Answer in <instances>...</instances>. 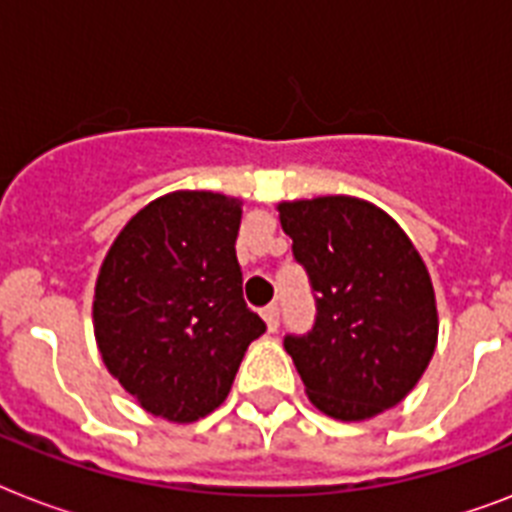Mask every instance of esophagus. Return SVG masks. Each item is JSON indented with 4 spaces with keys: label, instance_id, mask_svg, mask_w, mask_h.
<instances>
[{
    "label": "esophagus",
    "instance_id": "1",
    "mask_svg": "<svg viewBox=\"0 0 512 512\" xmlns=\"http://www.w3.org/2000/svg\"><path fill=\"white\" fill-rule=\"evenodd\" d=\"M263 321L265 327H268V332H276V329H279V308H276V305H265Z\"/></svg>",
    "mask_w": 512,
    "mask_h": 512
}]
</instances>
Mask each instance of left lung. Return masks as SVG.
<instances>
[{"mask_svg":"<svg viewBox=\"0 0 512 512\" xmlns=\"http://www.w3.org/2000/svg\"><path fill=\"white\" fill-rule=\"evenodd\" d=\"M281 228L311 276L313 332L284 348L311 404L332 420H372L401 404L438 342L433 281L404 228L372 201H281Z\"/></svg>","mask_w":512,"mask_h":512,"instance_id":"obj_1","label":"left lung"}]
</instances>
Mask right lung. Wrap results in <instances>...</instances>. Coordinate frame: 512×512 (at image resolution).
Returning a JSON list of instances; mask_svg holds the SVG:
<instances>
[{"label": "right lung", "mask_w": 512, "mask_h": 512, "mask_svg": "<svg viewBox=\"0 0 512 512\" xmlns=\"http://www.w3.org/2000/svg\"><path fill=\"white\" fill-rule=\"evenodd\" d=\"M241 199L172 191L130 217L103 257L100 358L148 414L196 422L223 404L263 319L241 297Z\"/></svg>", "instance_id": "obj_1"}]
</instances>
